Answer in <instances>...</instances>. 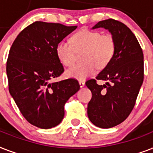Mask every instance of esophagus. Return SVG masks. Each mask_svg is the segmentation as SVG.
<instances>
[{
    "mask_svg": "<svg viewBox=\"0 0 153 153\" xmlns=\"http://www.w3.org/2000/svg\"><path fill=\"white\" fill-rule=\"evenodd\" d=\"M79 85H80V88H83L84 86H85V82L84 81H79Z\"/></svg>",
    "mask_w": 153,
    "mask_h": 153,
    "instance_id": "esophagus-1",
    "label": "esophagus"
}]
</instances>
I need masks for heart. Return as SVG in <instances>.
<instances>
[{"label": "heart", "instance_id": "obj_1", "mask_svg": "<svg viewBox=\"0 0 153 153\" xmlns=\"http://www.w3.org/2000/svg\"><path fill=\"white\" fill-rule=\"evenodd\" d=\"M72 45L61 41L56 46L58 60L65 66L72 65L75 60V52L83 51L81 64L67 69L66 75L76 80H85L93 75L97 68L102 69L111 62L116 53V41L112 35L98 31L82 29L71 37Z\"/></svg>", "mask_w": 153, "mask_h": 153}]
</instances>
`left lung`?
I'll use <instances>...</instances> for the list:
<instances>
[{
    "label": "left lung",
    "instance_id": "obj_1",
    "mask_svg": "<svg viewBox=\"0 0 153 153\" xmlns=\"http://www.w3.org/2000/svg\"><path fill=\"white\" fill-rule=\"evenodd\" d=\"M108 30L116 41V53L108 65L96 77L106 81L97 85L95 79L86 81L92 92L88 117L93 125L109 128L124 121L132 112L144 80V55L132 32L113 19L99 21L93 29Z\"/></svg>",
    "mask_w": 153,
    "mask_h": 153
}]
</instances>
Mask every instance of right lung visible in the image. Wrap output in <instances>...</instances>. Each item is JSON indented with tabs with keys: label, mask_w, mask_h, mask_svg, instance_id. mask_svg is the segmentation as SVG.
Masks as SVG:
<instances>
[{
	"label": "right lung",
	"mask_w": 153,
	"mask_h": 153,
	"mask_svg": "<svg viewBox=\"0 0 153 153\" xmlns=\"http://www.w3.org/2000/svg\"><path fill=\"white\" fill-rule=\"evenodd\" d=\"M76 28L36 21L19 33L9 50V93L21 114L36 127L48 129L59 125L65 103L80 89L73 78L51 82L65 71L56 46Z\"/></svg>",
	"instance_id": "obj_1"
}]
</instances>
